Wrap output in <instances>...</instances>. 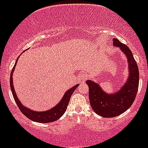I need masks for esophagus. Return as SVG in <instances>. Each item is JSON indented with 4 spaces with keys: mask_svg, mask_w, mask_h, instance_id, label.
Here are the masks:
<instances>
[{
    "mask_svg": "<svg viewBox=\"0 0 148 148\" xmlns=\"http://www.w3.org/2000/svg\"><path fill=\"white\" fill-rule=\"evenodd\" d=\"M87 78H88V76H87V73H82L81 75H78V81H79V82L82 83V82H85L87 79Z\"/></svg>",
    "mask_w": 148,
    "mask_h": 148,
    "instance_id": "34e87169",
    "label": "esophagus"
}]
</instances>
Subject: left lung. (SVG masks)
<instances>
[{"instance_id":"obj_1","label":"left lung","mask_w":148,"mask_h":148,"mask_svg":"<svg viewBox=\"0 0 148 148\" xmlns=\"http://www.w3.org/2000/svg\"><path fill=\"white\" fill-rule=\"evenodd\" d=\"M113 40V45L119 47L127 58L130 75L125 85L116 93L107 94L101 89L98 84L90 80L86 82L89 87L90 105L95 113L104 118L119 116L130 108L136 96L139 82L138 68L131 50L118 39L114 38Z\"/></svg>"}]
</instances>
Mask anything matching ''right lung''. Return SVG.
<instances>
[{
	"instance_id": "obj_1",
	"label": "right lung",
	"mask_w": 148,
	"mask_h": 148,
	"mask_svg": "<svg viewBox=\"0 0 148 148\" xmlns=\"http://www.w3.org/2000/svg\"><path fill=\"white\" fill-rule=\"evenodd\" d=\"M17 61H18V60H17L16 63L15 64V66H13L12 70L11 72V75H10V87H11V90L12 92L13 97L15 99V102H16L18 108L20 109L21 112L23 114H24V116H27V118L29 119L30 120L40 123L53 122V121H56L57 119L61 118V116H62V115L64 114L65 111H66L72 94L73 93V92H74L75 89L77 88L78 84V85L74 86V87H72L70 90L66 91V93L64 95L63 99H61V101H60V103L58 104V105H56V107H54L53 108H52V109L49 110L47 111H44V112H35V111L28 109V108H25L23 105H22L21 103L19 101L18 98L17 97L16 93H15V90H14V87H13L12 73L13 71H14V69H15V65H16L17 64Z\"/></svg>"
}]
</instances>
